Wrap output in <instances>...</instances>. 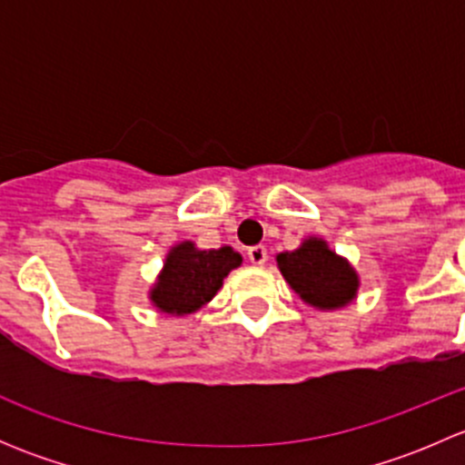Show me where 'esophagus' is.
<instances>
[{
  "instance_id": "obj_1",
  "label": "esophagus",
  "mask_w": 465,
  "mask_h": 465,
  "mask_svg": "<svg viewBox=\"0 0 465 465\" xmlns=\"http://www.w3.org/2000/svg\"><path fill=\"white\" fill-rule=\"evenodd\" d=\"M247 256H250V262H254V265H262V262L267 261V250L262 245H256V247H250V252H247Z\"/></svg>"
}]
</instances>
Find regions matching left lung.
Returning a JSON list of instances; mask_svg holds the SVG:
<instances>
[{
    "label": "left lung",
    "instance_id": "obj_1",
    "mask_svg": "<svg viewBox=\"0 0 465 465\" xmlns=\"http://www.w3.org/2000/svg\"><path fill=\"white\" fill-rule=\"evenodd\" d=\"M276 265L290 288L320 311L344 308L358 294L360 279L355 270L322 238H306L294 252L276 256Z\"/></svg>",
    "mask_w": 465,
    "mask_h": 465
}]
</instances>
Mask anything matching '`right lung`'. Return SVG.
Returning <instances> with one entry per match:
<instances>
[{"mask_svg": "<svg viewBox=\"0 0 465 465\" xmlns=\"http://www.w3.org/2000/svg\"><path fill=\"white\" fill-rule=\"evenodd\" d=\"M241 262L242 256L232 247L198 250L191 241L180 242L168 252L157 283L150 290V302L168 315H191L215 297L224 276Z\"/></svg>", "mask_w": 465, "mask_h": 465, "instance_id": "obj_1", "label": "right lung"}]
</instances>
